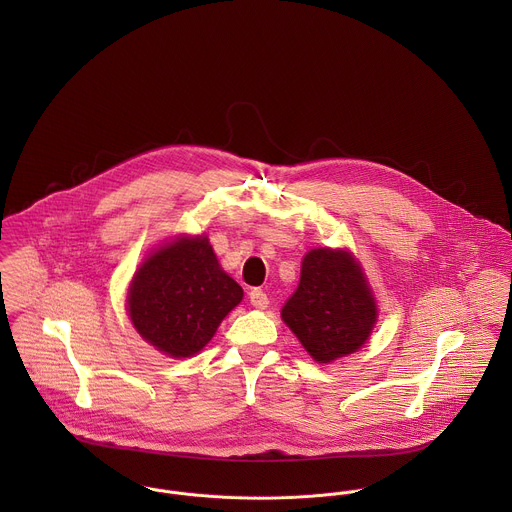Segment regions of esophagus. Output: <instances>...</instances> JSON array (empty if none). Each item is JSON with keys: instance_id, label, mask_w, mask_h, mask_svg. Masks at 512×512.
Masks as SVG:
<instances>
[{"instance_id": "34e87169", "label": "esophagus", "mask_w": 512, "mask_h": 512, "mask_svg": "<svg viewBox=\"0 0 512 512\" xmlns=\"http://www.w3.org/2000/svg\"><path fill=\"white\" fill-rule=\"evenodd\" d=\"M248 299H250V303L254 305V307H258V309H266L268 307V295L264 290H260V288H252L250 293H248Z\"/></svg>"}]
</instances>
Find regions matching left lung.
I'll list each match as a JSON object with an SVG mask.
<instances>
[{"instance_id":"obj_1","label":"left lung","mask_w":512,"mask_h":512,"mask_svg":"<svg viewBox=\"0 0 512 512\" xmlns=\"http://www.w3.org/2000/svg\"><path fill=\"white\" fill-rule=\"evenodd\" d=\"M282 317L317 363H331L365 345L376 303L349 252L317 248L305 254L299 286Z\"/></svg>"}]
</instances>
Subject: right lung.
<instances>
[{"instance_id": "right-lung-1", "label": "right lung", "mask_w": 512, "mask_h": 512, "mask_svg": "<svg viewBox=\"0 0 512 512\" xmlns=\"http://www.w3.org/2000/svg\"><path fill=\"white\" fill-rule=\"evenodd\" d=\"M242 295L205 236L177 238L140 266L128 292V311L147 343L181 359L213 339Z\"/></svg>"}]
</instances>
